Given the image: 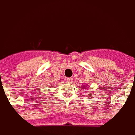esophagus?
<instances>
[{
    "label": "esophagus",
    "mask_w": 135,
    "mask_h": 135,
    "mask_svg": "<svg viewBox=\"0 0 135 135\" xmlns=\"http://www.w3.org/2000/svg\"><path fill=\"white\" fill-rule=\"evenodd\" d=\"M72 78H67V82L69 83V84H71V83H72Z\"/></svg>",
    "instance_id": "34e87169"
}]
</instances>
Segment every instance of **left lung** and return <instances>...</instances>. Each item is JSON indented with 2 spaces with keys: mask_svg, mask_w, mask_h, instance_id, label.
Masks as SVG:
<instances>
[{
  "mask_svg": "<svg viewBox=\"0 0 135 135\" xmlns=\"http://www.w3.org/2000/svg\"><path fill=\"white\" fill-rule=\"evenodd\" d=\"M87 88H90V86H87V85H86V84H84V86L82 87V89L84 90V89H87Z\"/></svg>",
  "mask_w": 135,
  "mask_h": 135,
  "instance_id": "1",
  "label": "left lung"
}]
</instances>
